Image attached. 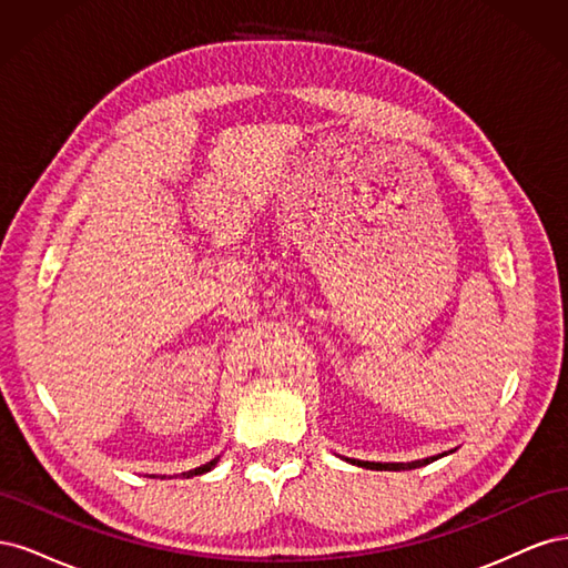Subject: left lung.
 Instances as JSON below:
<instances>
[{
	"label": "left lung",
	"mask_w": 568,
	"mask_h": 568,
	"mask_svg": "<svg viewBox=\"0 0 568 568\" xmlns=\"http://www.w3.org/2000/svg\"><path fill=\"white\" fill-rule=\"evenodd\" d=\"M455 450H448V453H440V455H434V457H426V459H415V462H365V459H353V457H343L351 464H357V467L363 469H374V471H407V469H419V467H426V464H432L445 455H450Z\"/></svg>",
	"instance_id": "1"
}]
</instances>
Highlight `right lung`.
Here are the masks:
<instances>
[{"mask_svg":"<svg viewBox=\"0 0 568 568\" xmlns=\"http://www.w3.org/2000/svg\"><path fill=\"white\" fill-rule=\"evenodd\" d=\"M217 459H220V455L215 457V459H211V462H205V464H201V467H196V469H189V471H184L182 476H201V474H205V471H211L213 467H215V464H217Z\"/></svg>","mask_w":568,"mask_h":568,"instance_id":"1","label":"right lung"}]
</instances>
